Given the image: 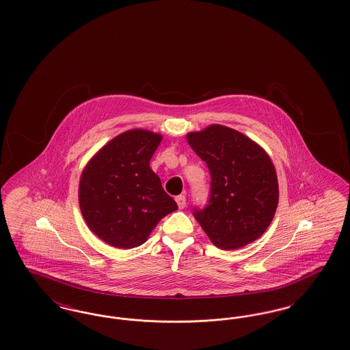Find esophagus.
I'll return each mask as SVG.
<instances>
[{
    "mask_svg": "<svg viewBox=\"0 0 350 350\" xmlns=\"http://www.w3.org/2000/svg\"><path fill=\"white\" fill-rule=\"evenodd\" d=\"M176 202H177V204H178L180 208H185V207H186V197H185V196L176 197Z\"/></svg>",
    "mask_w": 350,
    "mask_h": 350,
    "instance_id": "obj_1",
    "label": "esophagus"
}]
</instances>
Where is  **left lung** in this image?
<instances>
[{"instance_id": "8db88e82", "label": "left lung", "mask_w": 350, "mask_h": 350, "mask_svg": "<svg viewBox=\"0 0 350 350\" xmlns=\"http://www.w3.org/2000/svg\"><path fill=\"white\" fill-rule=\"evenodd\" d=\"M186 139L211 174L207 204L193 210L203 231L220 250H239L257 240L271 223L280 197L269 154L244 133L220 124Z\"/></svg>"}]
</instances>
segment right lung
I'll return each instance as SVG.
<instances>
[{
	"label": "right lung",
	"mask_w": 350,
	"mask_h": 350,
	"mask_svg": "<svg viewBox=\"0 0 350 350\" xmlns=\"http://www.w3.org/2000/svg\"><path fill=\"white\" fill-rule=\"evenodd\" d=\"M163 136L130 130L102 147L83 169L79 202L92 232L116 248L131 250L178 208L150 167Z\"/></svg>",
	"instance_id": "1"
}]
</instances>
